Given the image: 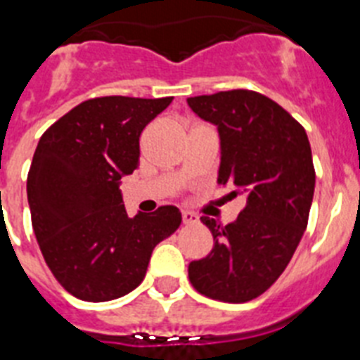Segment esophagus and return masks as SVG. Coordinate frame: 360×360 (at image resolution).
Returning a JSON list of instances; mask_svg holds the SVG:
<instances>
[{"mask_svg": "<svg viewBox=\"0 0 360 360\" xmlns=\"http://www.w3.org/2000/svg\"><path fill=\"white\" fill-rule=\"evenodd\" d=\"M183 222H185V224H196L198 214L191 213V211H183Z\"/></svg>", "mask_w": 360, "mask_h": 360, "instance_id": "34e87169", "label": "esophagus"}]
</instances>
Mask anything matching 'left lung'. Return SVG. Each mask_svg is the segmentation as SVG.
Returning a JSON list of instances; mask_svg holds the SVG:
<instances>
[{"label": "left lung", "mask_w": 360, "mask_h": 360, "mask_svg": "<svg viewBox=\"0 0 360 360\" xmlns=\"http://www.w3.org/2000/svg\"><path fill=\"white\" fill-rule=\"evenodd\" d=\"M198 117L220 138L217 183L243 194L246 207L222 226L202 217L213 233V250L188 265L202 295L246 302L262 295L284 273L308 224L316 172L310 141L280 104L248 89L186 98Z\"/></svg>", "instance_id": "obj_1"}]
</instances>
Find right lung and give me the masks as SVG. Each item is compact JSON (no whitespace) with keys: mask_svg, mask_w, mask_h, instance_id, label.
I'll return each instance as SVG.
<instances>
[{"mask_svg":"<svg viewBox=\"0 0 360 360\" xmlns=\"http://www.w3.org/2000/svg\"><path fill=\"white\" fill-rule=\"evenodd\" d=\"M172 97H101L78 104L41 136L27 174L31 224L65 290L103 302L136 290L153 248L181 224L179 209L129 217L121 179L140 162V134Z\"/></svg>","mask_w":360,"mask_h":360,"instance_id":"right-lung-1","label":"right lung"}]
</instances>
